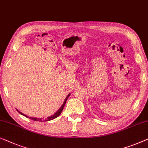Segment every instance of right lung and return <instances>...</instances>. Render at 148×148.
<instances>
[{
    "mask_svg": "<svg viewBox=\"0 0 148 148\" xmlns=\"http://www.w3.org/2000/svg\"><path fill=\"white\" fill-rule=\"evenodd\" d=\"M70 96V93L68 94V96H66V98H65V100H64V102L63 104L61 106V107L60 108H59V110H58V111H57V112H56V113H55V114H54V115L50 116H48V117H47V118H45V119H43V118H34V117H29V116L25 115V114H24L23 113H22V112H21L20 111H18V110L17 109H16V110H17L19 114H21V115H23L24 116L26 117V118H28L30 119V120H32L38 121V122H47V121H50V120H54V119L56 118L57 117L60 116V114H61V112H62V110H63V109H64V106H65V104H66V100H68V97H69Z\"/></svg>",
    "mask_w": 148,
    "mask_h": 148,
    "instance_id": "obj_1",
    "label": "right lung"
}]
</instances>
